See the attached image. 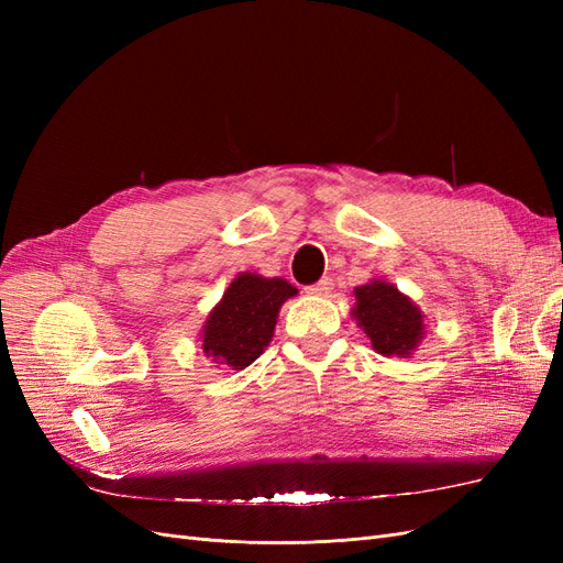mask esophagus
<instances>
[{"instance_id":"1","label":"esophagus","mask_w":563,"mask_h":563,"mask_svg":"<svg viewBox=\"0 0 563 563\" xmlns=\"http://www.w3.org/2000/svg\"><path fill=\"white\" fill-rule=\"evenodd\" d=\"M331 288H333V279L331 277H321L317 284L305 288V291H308L310 296H329Z\"/></svg>"}]
</instances>
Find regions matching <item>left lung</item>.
<instances>
[{
  "instance_id": "obj_1",
  "label": "left lung",
  "mask_w": 563,
  "mask_h": 563,
  "mask_svg": "<svg viewBox=\"0 0 563 563\" xmlns=\"http://www.w3.org/2000/svg\"><path fill=\"white\" fill-rule=\"evenodd\" d=\"M354 319L383 356H408L422 338V314L416 305L387 282L354 288Z\"/></svg>"
}]
</instances>
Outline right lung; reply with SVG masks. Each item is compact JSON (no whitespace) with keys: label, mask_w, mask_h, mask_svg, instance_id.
Here are the masks:
<instances>
[{"label":"right lung","mask_w":563,"mask_h":563,"mask_svg":"<svg viewBox=\"0 0 563 563\" xmlns=\"http://www.w3.org/2000/svg\"><path fill=\"white\" fill-rule=\"evenodd\" d=\"M296 288L284 279L258 275L236 277L203 327V352L218 364L246 368L267 347L282 302L296 296Z\"/></svg>","instance_id":"obj_1"}]
</instances>
